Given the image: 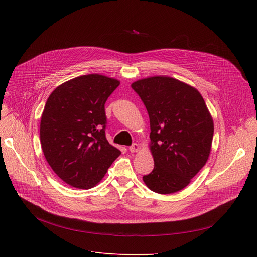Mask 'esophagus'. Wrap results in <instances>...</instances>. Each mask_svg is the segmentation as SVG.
<instances>
[{"mask_svg":"<svg viewBox=\"0 0 257 257\" xmlns=\"http://www.w3.org/2000/svg\"><path fill=\"white\" fill-rule=\"evenodd\" d=\"M141 150V146L139 144H133L131 147H129V151L134 153V152H139Z\"/></svg>","mask_w":257,"mask_h":257,"instance_id":"34e87169","label":"esophagus"}]
</instances>
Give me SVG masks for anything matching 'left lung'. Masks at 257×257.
I'll return each mask as SVG.
<instances>
[{
    "instance_id": "obj_1",
    "label": "left lung",
    "mask_w": 257,
    "mask_h": 257,
    "mask_svg": "<svg viewBox=\"0 0 257 257\" xmlns=\"http://www.w3.org/2000/svg\"><path fill=\"white\" fill-rule=\"evenodd\" d=\"M150 118V151L154 169L143 177L157 194L179 192L208 160L213 119L194 86L168 76L140 79L131 84Z\"/></svg>"
}]
</instances>
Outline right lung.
Masks as SVG:
<instances>
[{
    "label": "right lung",
    "mask_w": 257,
    "mask_h": 257,
    "mask_svg": "<svg viewBox=\"0 0 257 257\" xmlns=\"http://www.w3.org/2000/svg\"><path fill=\"white\" fill-rule=\"evenodd\" d=\"M119 81L104 75L79 76L52 91L40 118V144L57 176L88 190L120 155L105 137V102Z\"/></svg>",
    "instance_id": "obj_1"
}]
</instances>
